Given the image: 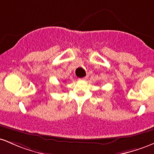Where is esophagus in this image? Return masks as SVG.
<instances>
[{
    "label": "esophagus",
    "mask_w": 154,
    "mask_h": 154,
    "mask_svg": "<svg viewBox=\"0 0 154 154\" xmlns=\"http://www.w3.org/2000/svg\"><path fill=\"white\" fill-rule=\"evenodd\" d=\"M86 79H87V77H84V78H82V79H79V80H80V81H84V80H86Z\"/></svg>",
    "instance_id": "esophagus-1"
}]
</instances>
